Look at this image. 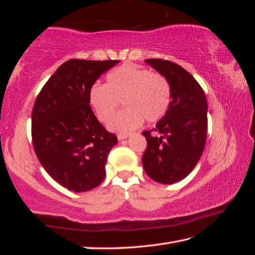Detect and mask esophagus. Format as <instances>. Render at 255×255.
<instances>
[{
  "label": "esophagus",
  "mask_w": 255,
  "mask_h": 255,
  "mask_svg": "<svg viewBox=\"0 0 255 255\" xmlns=\"http://www.w3.org/2000/svg\"><path fill=\"white\" fill-rule=\"evenodd\" d=\"M129 136V133H127V132H120V133H118V139L119 140H122V139H125V138H127Z\"/></svg>",
  "instance_id": "34e87169"
}]
</instances>
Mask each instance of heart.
I'll return each instance as SVG.
<instances>
[{
    "mask_svg": "<svg viewBox=\"0 0 255 255\" xmlns=\"http://www.w3.org/2000/svg\"><path fill=\"white\" fill-rule=\"evenodd\" d=\"M90 103L98 119L107 123L122 101L127 108L109 124L115 131H129L143 124L156 123L166 115L172 100L169 80L136 64L126 63L107 75V84H94L90 90Z\"/></svg>",
    "mask_w": 255,
    "mask_h": 255,
    "instance_id": "1",
    "label": "heart"
}]
</instances>
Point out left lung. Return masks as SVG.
Listing matches in <instances>:
<instances>
[{
    "instance_id": "left-lung-1",
    "label": "left lung",
    "mask_w": 255,
    "mask_h": 255,
    "mask_svg": "<svg viewBox=\"0 0 255 255\" xmlns=\"http://www.w3.org/2000/svg\"><path fill=\"white\" fill-rule=\"evenodd\" d=\"M169 80L172 100L154 129L145 130L147 146L141 157L149 178L164 184L184 179L199 161L207 139V99L200 84L178 64L146 59Z\"/></svg>"
}]
</instances>
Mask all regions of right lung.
I'll use <instances>...</instances> for the list:
<instances>
[{
	"instance_id": "add662e5",
	"label": "right lung",
	"mask_w": 255,
	"mask_h": 255,
	"mask_svg": "<svg viewBox=\"0 0 255 255\" xmlns=\"http://www.w3.org/2000/svg\"><path fill=\"white\" fill-rule=\"evenodd\" d=\"M119 60L70 59L42 86L34 101L31 137L34 153L56 182L71 191H89L106 176L108 154L117 136L98 122L90 90Z\"/></svg>"
}]
</instances>
